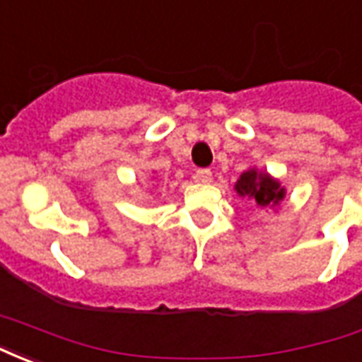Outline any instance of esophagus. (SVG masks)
Here are the masks:
<instances>
[{"instance_id": "34e87169", "label": "esophagus", "mask_w": 362, "mask_h": 362, "mask_svg": "<svg viewBox=\"0 0 362 362\" xmlns=\"http://www.w3.org/2000/svg\"><path fill=\"white\" fill-rule=\"evenodd\" d=\"M213 180V174L209 168H199L196 173V182H199V184H209V182Z\"/></svg>"}]
</instances>
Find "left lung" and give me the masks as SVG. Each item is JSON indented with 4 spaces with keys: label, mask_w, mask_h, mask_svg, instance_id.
<instances>
[{
    "label": "left lung",
    "mask_w": 362,
    "mask_h": 362,
    "mask_svg": "<svg viewBox=\"0 0 362 362\" xmlns=\"http://www.w3.org/2000/svg\"><path fill=\"white\" fill-rule=\"evenodd\" d=\"M235 192L240 197H248L262 209H275L287 196L285 186H281L277 178H273L269 173L258 170L252 166L240 174V178L235 182Z\"/></svg>",
    "instance_id": "left-lung-1"
}]
</instances>
